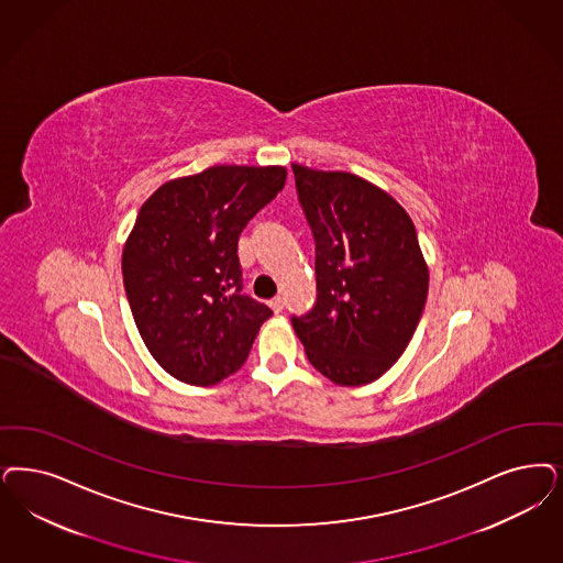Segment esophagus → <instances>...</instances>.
Instances as JSON below:
<instances>
[{"instance_id": "obj_1", "label": "esophagus", "mask_w": 563, "mask_h": 563, "mask_svg": "<svg viewBox=\"0 0 563 563\" xmlns=\"http://www.w3.org/2000/svg\"><path fill=\"white\" fill-rule=\"evenodd\" d=\"M271 308L274 311H283V308H285V301H283V297H280V295H276V297H272Z\"/></svg>"}]
</instances>
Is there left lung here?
<instances>
[{
  "mask_svg": "<svg viewBox=\"0 0 563 563\" xmlns=\"http://www.w3.org/2000/svg\"><path fill=\"white\" fill-rule=\"evenodd\" d=\"M316 241L318 299L292 329L334 385L380 378L408 347L428 295V266L408 212L351 173L292 164Z\"/></svg>",
  "mask_w": 563,
  "mask_h": 563,
  "instance_id": "obj_1",
  "label": "left lung"
}]
</instances>
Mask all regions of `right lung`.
Instances as JSON below:
<instances>
[{
	"label": "right lung",
	"instance_id": "obj_1",
	"mask_svg": "<svg viewBox=\"0 0 563 563\" xmlns=\"http://www.w3.org/2000/svg\"><path fill=\"white\" fill-rule=\"evenodd\" d=\"M283 166H212L164 183L122 252L124 291L155 362L210 387L241 368L268 306L243 295L239 234L285 187Z\"/></svg>",
	"mask_w": 563,
	"mask_h": 563
}]
</instances>
